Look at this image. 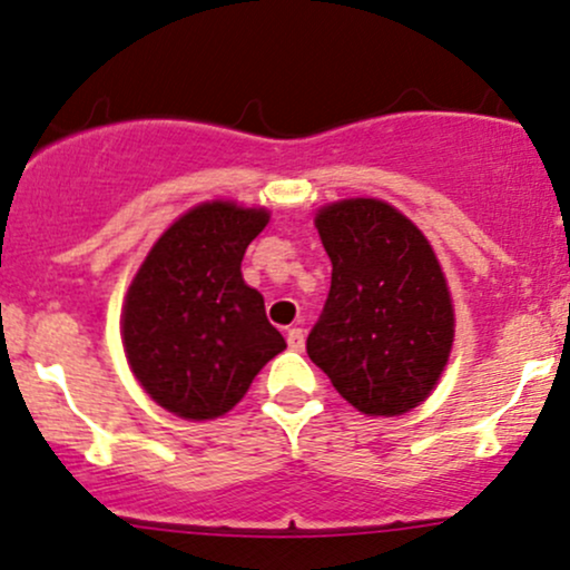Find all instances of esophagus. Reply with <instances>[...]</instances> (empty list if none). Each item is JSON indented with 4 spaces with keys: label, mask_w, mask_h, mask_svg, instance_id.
Wrapping results in <instances>:
<instances>
[{
    "label": "esophagus",
    "mask_w": 570,
    "mask_h": 570,
    "mask_svg": "<svg viewBox=\"0 0 570 570\" xmlns=\"http://www.w3.org/2000/svg\"><path fill=\"white\" fill-rule=\"evenodd\" d=\"M287 347L296 350V353H302L304 350V328H287Z\"/></svg>",
    "instance_id": "esophagus-1"
}]
</instances>
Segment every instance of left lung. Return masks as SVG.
<instances>
[{"label": "left lung", "instance_id": "left-lung-1", "mask_svg": "<svg viewBox=\"0 0 570 570\" xmlns=\"http://www.w3.org/2000/svg\"><path fill=\"white\" fill-rule=\"evenodd\" d=\"M331 291L306 353L357 412L395 417L436 387L455 338V309L436 253L399 209L344 199L315 217Z\"/></svg>", "mask_w": 570, "mask_h": 570}]
</instances>
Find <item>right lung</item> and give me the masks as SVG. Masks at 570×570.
Here are the masks:
<instances>
[{
  "label": "right lung",
  "instance_id": "right-lung-1",
  "mask_svg": "<svg viewBox=\"0 0 570 570\" xmlns=\"http://www.w3.org/2000/svg\"><path fill=\"white\" fill-rule=\"evenodd\" d=\"M266 223L261 207L204 202L166 228L131 279L126 357L145 393L177 417L226 414L285 350L264 296L242 279L247 245Z\"/></svg>",
  "mask_w": 570,
  "mask_h": 570
}]
</instances>
